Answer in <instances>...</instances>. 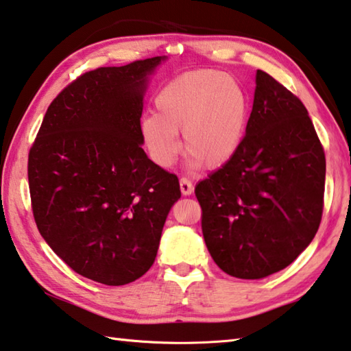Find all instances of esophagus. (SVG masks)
Listing matches in <instances>:
<instances>
[{"label":"esophagus","instance_id":"34e87169","mask_svg":"<svg viewBox=\"0 0 351 351\" xmlns=\"http://www.w3.org/2000/svg\"><path fill=\"white\" fill-rule=\"evenodd\" d=\"M180 187H181V192H182V195H192L193 193V184H192V181L189 180V178H181L180 180Z\"/></svg>","mask_w":351,"mask_h":351}]
</instances>
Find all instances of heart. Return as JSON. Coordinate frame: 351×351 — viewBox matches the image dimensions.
Here are the masks:
<instances>
[{
	"label": "heart",
	"instance_id": "obj_1",
	"mask_svg": "<svg viewBox=\"0 0 351 351\" xmlns=\"http://www.w3.org/2000/svg\"><path fill=\"white\" fill-rule=\"evenodd\" d=\"M156 113L141 119L143 143L159 167H170L180 154V136L192 164L219 167L230 159L244 136L248 101L232 76L196 70L170 81L158 93Z\"/></svg>",
	"mask_w": 351,
	"mask_h": 351
}]
</instances>
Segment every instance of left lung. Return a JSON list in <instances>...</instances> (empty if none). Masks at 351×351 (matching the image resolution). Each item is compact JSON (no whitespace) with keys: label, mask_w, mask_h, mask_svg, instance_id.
<instances>
[{"label":"left lung","mask_w":351,"mask_h":351,"mask_svg":"<svg viewBox=\"0 0 351 351\" xmlns=\"http://www.w3.org/2000/svg\"><path fill=\"white\" fill-rule=\"evenodd\" d=\"M326 154L296 95L258 70L245 136L195 189L206 245L227 275L261 279L290 265L319 228Z\"/></svg>","instance_id":"obj_1"}]
</instances>
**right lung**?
Here are the masks:
<instances>
[{
  "label": "right lung",
  "instance_id": "obj_1",
  "mask_svg": "<svg viewBox=\"0 0 351 351\" xmlns=\"http://www.w3.org/2000/svg\"><path fill=\"white\" fill-rule=\"evenodd\" d=\"M165 56L98 67L62 88L29 152L32 212L41 237L78 275L136 281L156 258L181 197L175 173L143 150V93Z\"/></svg>",
  "mask_w": 351,
  "mask_h": 351
}]
</instances>
